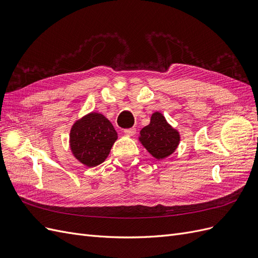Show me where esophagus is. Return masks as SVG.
I'll list each match as a JSON object with an SVG mask.
<instances>
[{
  "mask_svg": "<svg viewBox=\"0 0 258 258\" xmlns=\"http://www.w3.org/2000/svg\"><path fill=\"white\" fill-rule=\"evenodd\" d=\"M136 131H137L136 128H128V129H124L123 130L124 134L128 135V136H134L136 134Z\"/></svg>",
  "mask_w": 258,
  "mask_h": 258,
  "instance_id": "esophagus-1",
  "label": "esophagus"
}]
</instances>
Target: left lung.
Listing matches in <instances>:
<instances>
[{"instance_id": "1", "label": "left lung", "mask_w": 258, "mask_h": 258, "mask_svg": "<svg viewBox=\"0 0 258 258\" xmlns=\"http://www.w3.org/2000/svg\"><path fill=\"white\" fill-rule=\"evenodd\" d=\"M140 134V141L158 159H163L172 154L179 142L178 132L170 126L160 113H154L151 123L144 127Z\"/></svg>"}]
</instances>
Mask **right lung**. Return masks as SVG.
Wrapping results in <instances>:
<instances>
[{"mask_svg":"<svg viewBox=\"0 0 258 258\" xmlns=\"http://www.w3.org/2000/svg\"><path fill=\"white\" fill-rule=\"evenodd\" d=\"M70 136L74 156L88 167L102 163L117 140L113 124L98 113H91L76 121Z\"/></svg>","mask_w":258,"mask_h":258,"instance_id":"obj_1","label":"right lung"}]
</instances>
